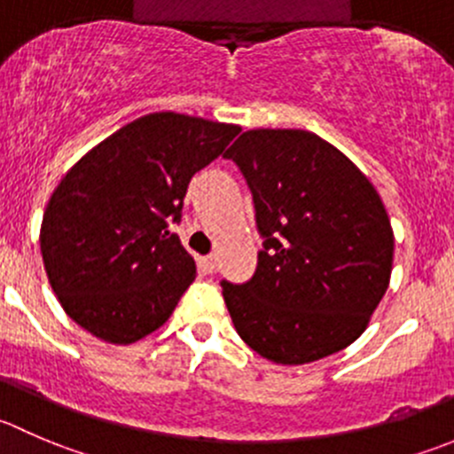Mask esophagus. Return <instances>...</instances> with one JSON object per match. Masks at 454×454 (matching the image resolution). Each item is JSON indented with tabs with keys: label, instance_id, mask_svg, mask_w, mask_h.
Wrapping results in <instances>:
<instances>
[{
	"label": "esophagus",
	"instance_id": "obj_1",
	"mask_svg": "<svg viewBox=\"0 0 454 454\" xmlns=\"http://www.w3.org/2000/svg\"><path fill=\"white\" fill-rule=\"evenodd\" d=\"M201 263H204V268H206V270H208V272H217V268H219L217 254H208V257L201 259Z\"/></svg>",
	"mask_w": 454,
	"mask_h": 454
}]
</instances>
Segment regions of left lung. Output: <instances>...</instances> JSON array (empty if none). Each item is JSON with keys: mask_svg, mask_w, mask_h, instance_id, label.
<instances>
[{"mask_svg": "<svg viewBox=\"0 0 454 454\" xmlns=\"http://www.w3.org/2000/svg\"><path fill=\"white\" fill-rule=\"evenodd\" d=\"M223 157L253 192L263 239L253 277L222 281L239 337L286 366L344 350L366 330L393 270L395 237L377 191L308 130H248Z\"/></svg>", "mask_w": 454, "mask_h": 454, "instance_id": "obj_1", "label": "left lung"}]
</instances>
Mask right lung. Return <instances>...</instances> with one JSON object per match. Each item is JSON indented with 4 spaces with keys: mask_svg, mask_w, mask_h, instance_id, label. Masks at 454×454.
I'll list each match as a JSON object with an SVG mask.
<instances>
[{
    "mask_svg": "<svg viewBox=\"0 0 454 454\" xmlns=\"http://www.w3.org/2000/svg\"><path fill=\"white\" fill-rule=\"evenodd\" d=\"M239 126L153 113L124 126L66 173L42 222L48 281L74 324L110 344L160 328L195 279L182 222L192 175Z\"/></svg>",
    "mask_w": 454,
    "mask_h": 454,
    "instance_id": "add662e5",
    "label": "right lung"
}]
</instances>
